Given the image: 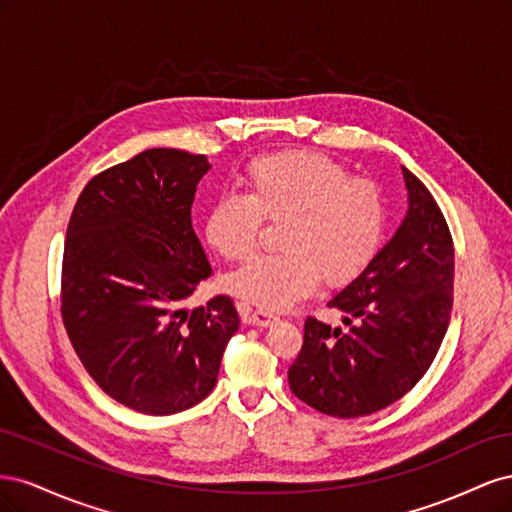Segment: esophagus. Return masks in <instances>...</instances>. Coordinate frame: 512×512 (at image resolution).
I'll list each match as a JSON object with an SVG mask.
<instances>
[{"mask_svg": "<svg viewBox=\"0 0 512 512\" xmlns=\"http://www.w3.org/2000/svg\"><path fill=\"white\" fill-rule=\"evenodd\" d=\"M277 320V316L265 312V309H256V312L250 314V318H247V322L252 324V327H269V324H273Z\"/></svg>", "mask_w": 512, "mask_h": 512, "instance_id": "esophagus-1", "label": "esophagus"}]
</instances>
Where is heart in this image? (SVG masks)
Segmentation results:
<instances>
[{
  "label": "heart",
  "instance_id": "obj_1",
  "mask_svg": "<svg viewBox=\"0 0 512 512\" xmlns=\"http://www.w3.org/2000/svg\"><path fill=\"white\" fill-rule=\"evenodd\" d=\"M241 196H222L205 220L209 245L226 260L254 252L262 220L282 222L284 252L260 256L226 277L235 297L280 312L312 294L322 275L342 286L376 258L384 203L376 183L350 177L327 153L290 149L247 164Z\"/></svg>",
  "mask_w": 512,
  "mask_h": 512
}]
</instances>
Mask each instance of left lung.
Wrapping results in <instances>:
<instances>
[{"instance_id": "obj_1", "label": "left lung", "mask_w": 512, "mask_h": 512, "mask_svg": "<svg viewBox=\"0 0 512 512\" xmlns=\"http://www.w3.org/2000/svg\"><path fill=\"white\" fill-rule=\"evenodd\" d=\"M408 211L369 267L329 307L348 329L305 320L303 348L288 369L292 393L337 418L395 404L436 359L453 307L455 250L425 185L401 166Z\"/></svg>"}]
</instances>
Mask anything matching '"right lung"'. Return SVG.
Segmentation results:
<instances>
[{
  "mask_svg": "<svg viewBox=\"0 0 512 512\" xmlns=\"http://www.w3.org/2000/svg\"><path fill=\"white\" fill-rule=\"evenodd\" d=\"M207 156L147 149L91 179L61 267V316L89 376L119 404L166 416L203 401L239 329L228 297L183 307L211 267L192 228Z\"/></svg>",
  "mask_w": 512,
  "mask_h": 512,
  "instance_id": "obj_1",
  "label": "right lung"
}]
</instances>
